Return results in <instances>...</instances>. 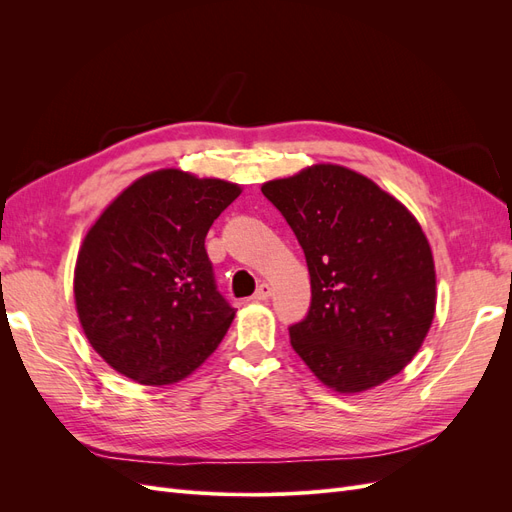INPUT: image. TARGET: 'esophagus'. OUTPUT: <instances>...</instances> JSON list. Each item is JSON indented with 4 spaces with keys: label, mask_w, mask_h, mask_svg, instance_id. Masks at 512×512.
I'll list each match as a JSON object with an SVG mask.
<instances>
[{
    "label": "esophagus",
    "mask_w": 512,
    "mask_h": 512,
    "mask_svg": "<svg viewBox=\"0 0 512 512\" xmlns=\"http://www.w3.org/2000/svg\"><path fill=\"white\" fill-rule=\"evenodd\" d=\"M271 286L269 284H260L258 286V290L254 292V297H252V301H267L269 297H271Z\"/></svg>",
    "instance_id": "esophagus-1"
}]
</instances>
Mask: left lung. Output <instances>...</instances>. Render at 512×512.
<instances>
[{"label":"left lung","instance_id":"1","mask_svg":"<svg viewBox=\"0 0 512 512\" xmlns=\"http://www.w3.org/2000/svg\"><path fill=\"white\" fill-rule=\"evenodd\" d=\"M297 235L312 305L290 344L329 389H376L421 350L436 316L431 245L406 205L339 164L262 183Z\"/></svg>","mask_w":512,"mask_h":512}]
</instances>
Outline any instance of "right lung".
<instances>
[{
	"mask_svg": "<svg viewBox=\"0 0 512 512\" xmlns=\"http://www.w3.org/2000/svg\"><path fill=\"white\" fill-rule=\"evenodd\" d=\"M239 183L160 168L130 183L89 226L74 267V303L102 359L145 386L203 365L235 320L215 290L205 237Z\"/></svg>",
	"mask_w": 512,
	"mask_h": 512,
	"instance_id": "add662e5",
	"label": "right lung"
}]
</instances>
